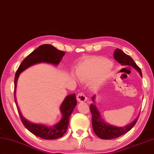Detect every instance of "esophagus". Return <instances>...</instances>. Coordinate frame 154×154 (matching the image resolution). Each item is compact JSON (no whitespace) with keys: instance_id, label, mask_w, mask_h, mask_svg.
<instances>
[{"instance_id":"1","label":"esophagus","mask_w":154,"mask_h":154,"mask_svg":"<svg viewBox=\"0 0 154 154\" xmlns=\"http://www.w3.org/2000/svg\"><path fill=\"white\" fill-rule=\"evenodd\" d=\"M77 100L79 102H84L87 100L86 96L82 93H79L77 95Z\"/></svg>"}]
</instances>
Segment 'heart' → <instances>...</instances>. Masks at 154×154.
I'll use <instances>...</instances> for the list:
<instances>
[{
    "label": "heart",
    "mask_w": 154,
    "mask_h": 154,
    "mask_svg": "<svg viewBox=\"0 0 154 154\" xmlns=\"http://www.w3.org/2000/svg\"><path fill=\"white\" fill-rule=\"evenodd\" d=\"M111 66L104 58L93 57L87 58L78 66L76 73L83 82L90 81V86L97 89L111 75Z\"/></svg>",
    "instance_id": "1"
}]
</instances>
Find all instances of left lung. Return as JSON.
I'll return each mask as SVG.
<instances>
[{"label": "left lung", "mask_w": 154, "mask_h": 154, "mask_svg": "<svg viewBox=\"0 0 154 154\" xmlns=\"http://www.w3.org/2000/svg\"><path fill=\"white\" fill-rule=\"evenodd\" d=\"M113 57L114 59L122 65L129 66L136 69L142 77L140 68L134 62L133 59L121 49H116L114 52ZM95 97L94 95L92 97L93 101H95ZM90 111L92 115V126L93 131L99 138L103 140L115 139L126 134L135 125L140 116L139 114L133 122L127 125L123 126V127H117V126L110 125L104 122V120L101 118L100 113L95 104H91L90 105Z\"/></svg>", "instance_id": "8db88e82"}]
</instances>
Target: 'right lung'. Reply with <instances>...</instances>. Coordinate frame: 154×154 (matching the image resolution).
Listing matches in <instances>:
<instances>
[{
	"label": "right lung",
	"mask_w": 154,
	"mask_h": 154,
	"mask_svg": "<svg viewBox=\"0 0 154 154\" xmlns=\"http://www.w3.org/2000/svg\"><path fill=\"white\" fill-rule=\"evenodd\" d=\"M65 55V51H59L54 47L53 45L44 44L39 46L37 49L29 54L23 60L18 68L14 77V101L17 105L15 93H16L17 83L20 74L26 69L37 63H45L54 65H57L61 62L63 57ZM77 105V100L75 94H70L65 97L61 105V111L62 118L57 124L48 126L44 124L34 123L24 117L19 107L17 106L18 112L25 127L28 130L37 136L45 140H54L62 137L67 130L69 118L72 112Z\"/></svg>",
	"instance_id": "1"
}]
</instances>
